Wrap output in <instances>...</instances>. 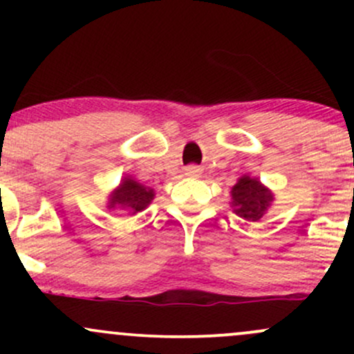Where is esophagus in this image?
<instances>
[{
  "label": "esophagus",
  "instance_id": "esophagus-1",
  "mask_svg": "<svg viewBox=\"0 0 354 354\" xmlns=\"http://www.w3.org/2000/svg\"><path fill=\"white\" fill-rule=\"evenodd\" d=\"M185 171H186V174H189V176H194V174L198 173V168L196 166H186Z\"/></svg>",
  "mask_w": 354,
  "mask_h": 354
}]
</instances>
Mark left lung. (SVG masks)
Returning a JSON list of instances; mask_svg holds the SVG:
<instances>
[{
	"instance_id": "left-lung-1",
	"label": "left lung",
	"mask_w": 354,
	"mask_h": 354,
	"mask_svg": "<svg viewBox=\"0 0 354 354\" xmlns=\"http://www.w3.org/2000/svg\"><path fill=\"white\" fill-rule=\"evenodd\" d=\"M274 196L258 178L245 174L231 188V208L246 221H259L273 203Z\"/></svg>"
}]
</instances>
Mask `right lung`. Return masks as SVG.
I'll return each mask as SVG.
<instances>
[{
    "label": "right lung",
    "instance_id": "add662e5",
    "mask_svg": "<svg viewBox=\"0 0 354 354\" xmlns=\"http://www.w3.org/2000/svg\"><path fill=\"white\" fill-rule=\"evenodd\" d=\"M154 191L148 186L141 185L131 176H124L120 186L109 194L108 208L109 209H124L129 214H136L145 208H148L149 203L153 201Z\"/></svg>",
    "mask_w": 354,
    "mask_h": 354
}]
</instances>
